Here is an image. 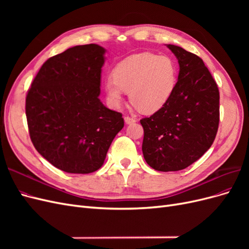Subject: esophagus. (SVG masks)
<instances>
[{
    "mask_svg": "<svg viewBox=\"0 0 249 249\" xmlns=\"http://www.w3.org/2000/svg\"><path fill=\"white\" fill-rule=\"evenodd\" d=\"M124 122L126 124H132L134 123H136V119H134L132 117H129V116H125L124 117Z\"/></svg>",
    "mask_w": 249,
    "mask_h": 249,
    "instance_id": "34e87169",
    "label": "esophagus"
}]
</instances>
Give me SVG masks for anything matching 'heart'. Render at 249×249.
Here are the masks:
<instances>
[{"mask_svg":"<svg viewBox=\"0 0 249 249\" xmlns=\"http://www.w3.org/2000/svg\"><path fill=\"white\" fill-rule=\"evenodd\" d=\"M112 77L104 84L112 107L122 106L124 94L129 93L135 107L142 112L153 113L162 109L170 100L177 86L178 69L168 56L141 53L119 62L113 70Z\"/></svg>","mask_w":249,"mask_h":249,"instance_id":"b5f03b06","label":"heart"}]
</instances>
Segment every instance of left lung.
Returning a JSON list of instances; mask_svg holds the SVG:
<instances>
[{
	"label": "left lung",
	"mask_w": 249,
	"mask_h": 249,
	"mask_svg": "<svg viewBox=\"0 0 249 249\" xmlns=\"http://www.w3.org/2000/svg\"><path fill=\"white\" fill-rule=\"evenodd\" d=\"M179 65L175 91L165 106L140 124L142 153L158 171H178L197 161L213 144L219 124V90L202 60L166 44Z\"/></svg>",
	"instance_id": "8db88e82"
}]
</instances>
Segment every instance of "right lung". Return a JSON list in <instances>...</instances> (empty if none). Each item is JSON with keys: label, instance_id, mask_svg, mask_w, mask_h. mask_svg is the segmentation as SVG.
Segmentation results:
<instances>
[{"label": "right lung", "instance_id": "obj_1", "mask_svg": "<svg viewBox=\"0 0 249 249\" xmlns=\"http://www.w3.org/2000/svg\"><path fill=\"white\" fill-rule=\"evenodd\" d=\"M106 50L99 44L67 49L43 63L26 99L30 137L44 159L69 173L99 169L123 115L100 100Z\"/></svg>", "mask_w": 249, "mask_h": 249}]
</instances>
